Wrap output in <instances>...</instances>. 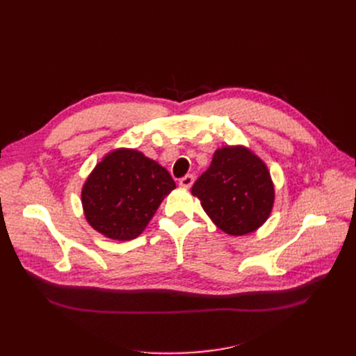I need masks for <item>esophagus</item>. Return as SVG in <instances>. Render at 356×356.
Listing matches in <instances>:
<instances>
[{"mask_svg": "<svg viewBox=\"0 0 356 356\" xmlns=\"http://www.w3.org/2000/svg\"><path fill=\"white\" fill-rule=\"evenodd\" d=\"M193 182H195V177H193V175H186V177H182L179 179V186L184 187V188H190L193 186Z\"/></svg>", "mask_w": 356, "mask_h": 356, "instance_id": "esophagus-1", "label": "esophagus"}]
</instances>
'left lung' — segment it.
<instances>
[{"label":"left lung","mask_w":356,"mask_h":356,"mask_svg":"<svg viewBox=\"0 0 356 356\" xmlns=\"http://www.w3.org/2000/svg\"><path fill=\"white\" fill-rule=\"evenodd\" d=\"M191 195L218 229L243 236L268 218L275 186L266 163L250 148L227 145L213 153L211 166L197 178Z\"/></svg>","instance_id":"left-lung-1"}]
</instances>
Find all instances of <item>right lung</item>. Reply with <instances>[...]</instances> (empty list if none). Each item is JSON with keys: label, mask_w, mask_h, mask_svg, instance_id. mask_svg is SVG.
<instances>
[{"label": "right lung", "mask_w": 356, "mask_h": 356, "mask_svg": "<svg viewBox=\"0 0 356 356\" xmlns=\"http://www.w3.org/2000/svg\"><path fill=\"white\" fill-rule=\"evenodd\" d=\"M175 181L157 161L131 148L113 149L95 166L81 190L84 217L114 241L144 232Z\"/></svg>", "instance_id": "1"}]
</instances>
